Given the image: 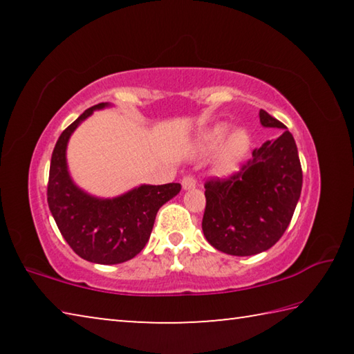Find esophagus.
I'll use <instances>...</instances> for the list:
<instances>
[{
	"mask_svg": "<svg viewBox=\"0 0 354 354\" xmlns=\"http://www.w3.org/2000/svg\"><path fill=\"white\" fill-rule=\"evenodd\" d=\"M181 184H183V189L184 190H190V189H195L196 181H195L194 176H184Z\"/></svg>",
	"mask_w": 354,
	"mask_h": 354,
	"instance_id": "1",
	"label": "esophagus"
}]
</instances>
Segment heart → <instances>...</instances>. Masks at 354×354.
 Wrapping results in <instances>:
<instances>
[{
    "label": "heart",
    "instance_id": "b5f03b06",
    "mask_svg": "<svg viewBox=\"0 0 354 354\" xmlns=\"http://www.w3.org/2000/svg\"><path fill=\"white\" fill-rule=\"evenodd\" d=\"M214 169L218 176H230L239 170L251 149V136L245 128H234L226 122L215 123L203 129L195 140V148L200 154L217 151Z\"/></svg>",
    "mask_w": 354,
    "mask_h": 354
}]
</instances>
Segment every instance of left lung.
<instances>
[{
  "instance_id": "left-lung-1",
  "label": "left lung",
  "mask_w": 354,
  "mask_h": 354,
  "mask_svg": "<svg viewBox=\"0 0 354 354\" xmlns=\"http://www.w3.org/2000/svg\"><path fill=\"white\" fill-rule=\"evenodd\" d=\"M259 120L263 128L284 133L256 148L236 175L205 184L203 232L215 250L231 256L272 248L289 226L301 195L303 173L293 136L266 111H259Z\"/></svg>"
}]
</instances>
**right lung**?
<instances>
[{
	"instance_id": "right-lung-1",
	"label": "right lung",
	"mask_w": 354,
	"mask_h": 354,
	"mask_svg": "<svg viewBox=\"0 0 354 354\" xmlns=\"http://www.w3.org/2000/svg\"><path fill=\"white\" fill-rule=\"evenodd\" d=\"M100 103L88 107L64 131L53 149L48 181V206L65 241L82 259L113 266L133 259L151 236L156 214L176 196L181 184H140L113 198L87 194L71 178L67 147L71 134L95 111L111 107Z\"/></svg>"
}]
</instances>
